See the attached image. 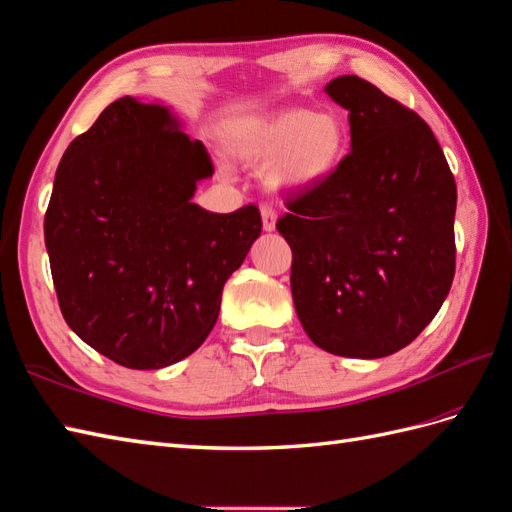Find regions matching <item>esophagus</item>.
I'll use <instances>...</instances> for the list:
<instances>
[{
  "label": "esophagus",
  "mask_w": 512,
  "mask_h": 512,
  "mask_svg": "<svg viewBox=\"0 0 512 512\" xmlns=\"http://www.w3.org/2000/svg\"><path fill=\"white\" fill-rule=\"evenodd\" d=\"M276 223H278L276 210H273L271 206H263V228H265V232L276 230Z\"/></svg>",
  "instance_id": "obj_1"
}]
</instances>
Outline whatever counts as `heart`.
Returning a JSON list of instances; mask_svg holds the SVG:
<instances>
[{"mask_svg": "<svg viewBox=\"0 0 512 512\" xmlns=\"http://www.w3.org/2000/svg\"><path fill=\"white\" fill-rule=\"evenodd\" d=\"M228 149L245 162L269 160L265 182L273 193H304L330 180L341 167L347 123L336 110L286 108L234 126Z\"/></svg>", "mask_w": 512, "mask_h": 512, "instance_id": "1", "label": "heart"}]
</instances>
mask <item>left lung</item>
Returning <instances> with one entry per match:
<instances>
[{
	"mask_svg": "<svg viewBox=\"0 0 512 512\" xmlns=\"http://www.w3.org/2000/svg\"><path fill=\"white\" fill-rule=\"evenodd\" d=\"M350 112L352 152L317 189L286 197L291 293L310 341L336 356L400 352L454 280L456 182L428 123L378 86L326 84Z\"/></svg>",
	"mask_w": 512,
	"mask_h": 512,
	"instance_id": "left-lung-1",
	"label": "left lung"
}]
</instances>
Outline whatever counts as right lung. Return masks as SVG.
<instances>
[{
    "instance_id": "right-lung-1",
    "label": "right lung",
    "mask_w": 512,
    "mask_h": 512,
    "mask_svg": "<svg viewBox=\"0 0 512 512\" xmlns=\"http://www.w3.org/2000/svg\"><path fill=\"white\" fill-rule=\"evenodd\" d=\"M215 173L162 104L121 97L56 169L45 247L67 326L128 369L191 356L215 328L223 284L260 236L256 206L193 204Z\"/></svg>"
}]
</instances>
